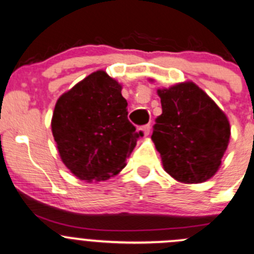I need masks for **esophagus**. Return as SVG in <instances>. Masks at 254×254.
Segmentation results:
<instances>
[{"mask_svg":"<svg viewBox=\"0 0 254 254\" xmlns=\"http://www.w3.org/2000/svg\"><path fill=\"white\" fill-rule=\"evenodd\" d=\"M140 130H141V133H143L144 135H149V133H150V125H145V126H143L140 128Z\"/></svg>","mask_w":254,"mask_h":254,"instance_id":"1","label":"esophagus"}]
</instances>
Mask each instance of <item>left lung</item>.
Returning a JSON list of instances; mask_svg holds the SVG:
<instances>
[{"label": "left lung", "mask_w": 254, "mask_h": 254, "mask_svg": "<svg viewBox=\"0 0 254 254\" xmlns=\"http://www.w3.org/2000/svg\"><path fill=\"white\" fill-rule=\"evenodd\" d=\"M157 94L162 114L156 119L151 139L165 171L184 184L211 179L230 140L224 111L191 81L159 88Z\"/></svg>", "instance_id": "1"}]
</instances>
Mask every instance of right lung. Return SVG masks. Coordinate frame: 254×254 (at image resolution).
Wrapping results in <instances>:
<instances>
[{
	"label": "right lung",
	"instance_id": "right-lung-1",
	"mask_svg": "<svg viewBox=\"0 0 254 254\" xmlns=\"http://www.w3.org/2000/svg\"><path fill=\"white\" fill-rule=\"evenodd\" d=\"M121 91V83L98 70L57 100L52 133L63 163L81 181L119 174L143 135L128 121Z\"/></svg>",
	"mask_w": 254,
	"mask_h": 254
}]
</instances>
